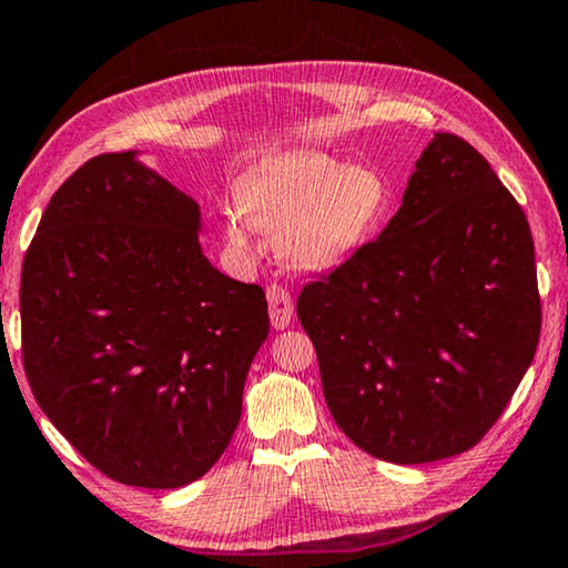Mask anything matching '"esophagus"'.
I'll return each instance as SVG.
<instances>
[{"mask_svg": "<svg viewBox=\"0 0 568 568\" xmlns=\"http://www.w3.org/2000/svg\"><path fill=\"white\" fill-rule=\"evenodd\" d=\"M266 297H268L271 325L278 327V331H284V327L292 323V315H294V302H292L290 290L282 284H271L266 290Z\"/></svg>", "mask_w": 568, "mask_h": 568, "instance_id": "esophagus-1", "label": "esophagus"}]
</instances>
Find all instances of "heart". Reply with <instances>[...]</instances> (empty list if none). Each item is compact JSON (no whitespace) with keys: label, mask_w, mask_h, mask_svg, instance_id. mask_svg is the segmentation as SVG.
Returning a JSON list of instances; mask_svg holds the SVG:
<instances>
[{"label":"heart","mask_w":568,"mask_h":568,"mask_svg":"<svg viewBox=\"0 0 568 568\" xmlns=\"http://www.w3.org/2000/svg\"><path fill=\"white\" fill-rule=\"evenodd\" d=\"M386 196L384 176L364 163L343 166L325 153L278 155L237 189L243 217H227V243L248 253L251 225L278 233V251L290 264L327 268L366 241Z\"/></svg>","instance_id":"b5f03b06"}]
</instances>
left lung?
<instances>
[{"label":"left lung","instance_id":"1","mask_svg":"<svg viewBox=\"0 0 568 568\" xmlns=\"http://www.w3.org/2000/svg\"><path fill=\"white\" fill-rule=\"evenodd\" d=\"M327 409L361 450L427 464L499 420L540 338L528 217L487 159L438 133L379 237L304 284Z\"/></svg>","mask_w":568,"mask_h":568}]
</instances>
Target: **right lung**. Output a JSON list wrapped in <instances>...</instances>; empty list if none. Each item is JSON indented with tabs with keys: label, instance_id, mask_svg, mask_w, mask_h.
<instances>
[{
	"label": "right lung",
	"instance_id": "right-lung-1",
	"mask_svg": "<svg viewBox=\"0 0 568 568\" xmlns=\"http://www.w3.org/2000/svg\"><path fill=\"white\" fill-rule=\"evenodd\" d=\"M133 155L89 159L48 202L22 261V366L94 468L176 489L233 438L268 304L202 256L196 202Z\"/></svg>",
	"mask_w": 568,
	"mask_h": 568
}]
</instances>
